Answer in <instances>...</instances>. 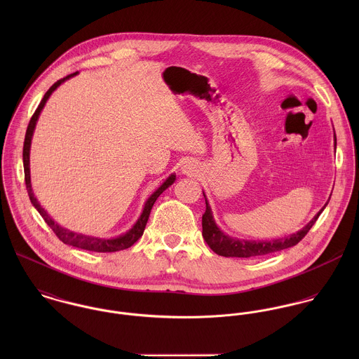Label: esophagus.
I'll use <instances>...</instances> for the list:
<instances>
[{"label": "esophagus", "instance_id": "1", "mask_svg": "<svg viewBox=\"0 0 359 359\" xmlns=\"http://www.w3.org/2000/svg\"><path fill=\"white\" fill-rule=\"evenodd\" d=\"M181 171H182V174H185V175H196L198 172H199V165L195 163V161H187L184 165H182V168H181Z\"/></svg>", "mask_w": 359, "mask_h": 359}]
</instances>
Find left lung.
<instances>
[{
	"instance_id": "1",
	"label": "left lung",
	"mask_w": 359,
	"mask_h": 359,
	"mask_svg": "<svg viewBox=\"0 0 359 359\" xmlns=\"http://www.w3.org/2000/svg\"><path fill=\"white\" fill-rule=\"evenodd\" d=\"M334 147H336V134H334ZM203 195H205V192H203ZM205 212L202 217V226H203L202 235L205 238V243L218 256L241 257V258L266 256V255H272V253L296 246L307 235L308 231L312 228V225L315 224V221L318 219V217L320 215V212L325 210V207L330 201V198H329L326 205L316 212V215L308 222L303 229L297 231L296 233H292L289 236L279 238V239H272V241H245V239L232 238V236L224 233L218 228L205 195Z\"/></svg>"
}]
</instances>
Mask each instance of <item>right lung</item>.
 Here are the masks:
<instances>
[{
    "instance_id": "add662e5",
    "label": "right lung",
    "mask_w": 359,
    "mask_h": 359,
    "mask_svg": "<svg viewBox=\"0 0 359 359\" xmlns=\"http://www.w3.org/2000/svg\"><path fill=\"white\" fill-rule=\"evenodd\" d=\"M77 74L73 73V74H69L63 79H60L59 81H56L51 88L46 93L44 98L41 100V102L39 104V107L36 109L34 114L30 118V123L27 126V131H26V137H25V145H23V167H25V181H26V189H27V194H29V198H30V202L32 205H34L37 208V211L41 214V217L44 218V221L48 224V226L51 228L52 231L55 232V235L65 243V245H69V246H73V248H79V249H84V250H90V252H97V253H111V252H118V250H124V249H128L131 248L144 233L145 231V226H147V222H148V218L151 215V210L154 207L156 199L170 187L174 184L175 181V174H171L168 175V178L154 191V194L148 198V201L145 202L144 205V210L140 215V218L137 219V222L123 235H118V236H114V238H97V236H90V235H84V233H77V232H73L70 229H66L63 226H60L57 222H55L50 217V214L41 207V205L39 203L37 198L34 196L33 194V189H32V180H30V147H32V138H33V133H34V128H36V124H37V120L40 117V113L41 110L44 109L46 103L48 101V98L51 97L52 93L60 86L63 84L66 80L74 77Z\"/></svg>"
}]
</instances>
